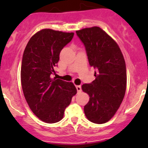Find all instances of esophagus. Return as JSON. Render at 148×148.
<instances>
[{"label":"esophagus","instance_id":"esophagus-1","mask_svg":"<svg viewBox=\"0 0 148 148\" xmlns=\"http://www.w3.org/2000/svg\"><path fill=\"white\" fill-rule=\"evenodd\" d=\"M76 88H77V90L78 92H80L82 91V86L80 85H77L76 86Z\"/></svg>","mask_w":148,"mask_h":148}]
</instances>
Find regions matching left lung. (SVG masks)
I'll use <instances>...</instances> for the list:
<instances>
[{
    "label": "left lung",
    "mask_w": 148,
    "mask_h": 148,
    "mask_svg": "<svg viewBox=\"0 0 148 148\" xmlns=\"http://www.w3.org/2000/svg\"><path fill=\"white\" fill-rule=\"evenodd\" d=\"M76 33L84 45L89 65L96 69L95 79L82 86L90 97L84 108L85 115L94 123H105L114 115L125 97V59L117 43L102 28L95 26Z\"/></svg>",
    "instance_id": "8db88e82"
}]
</instances>
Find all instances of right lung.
<instances>
[{
	"label": "right lung",
	"mask_w": 148,
	"mask_h": 148,
	"mask_svg": "<svg viewBox=\"0 0 148 148\" xmlns=\"http://www.w3.org/2000/svg\"><path fill=\"white\" fill-rule=\"evenodd\" d=\"M74 33L43 29L28 41L23 54L21 80L25 99L41 120L55 123L63 118L65 109L77 94L74 84L51 79L59 53Z\"/></svg>",
	"instance_id": "1"
}]
</instances>
